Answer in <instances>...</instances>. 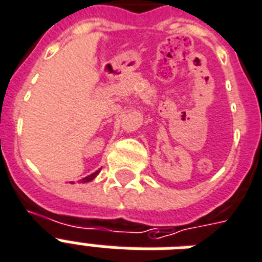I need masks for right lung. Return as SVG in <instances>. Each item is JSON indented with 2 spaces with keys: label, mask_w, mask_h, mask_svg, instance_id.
Segmentation results:
<instances>
[{
  "label": "right lung",
  "mask_w": 262,
  "mask_h": 262,
  "mask_svg": "<svg viewBox=\"0 0 262 262\" xmlns=\"http://www.w3.org/2000/svg\"><path fill=\"white\" fill-rule=\"evenodd\" d=\"M97 173H99V170L95 171V173H92L91 176H86V177H83V179L81 180V181H82V183H88V181H92V180L95 179L96 176H97Z\"/></svg>",
  "instance_id": "1"
}]
</instances>
